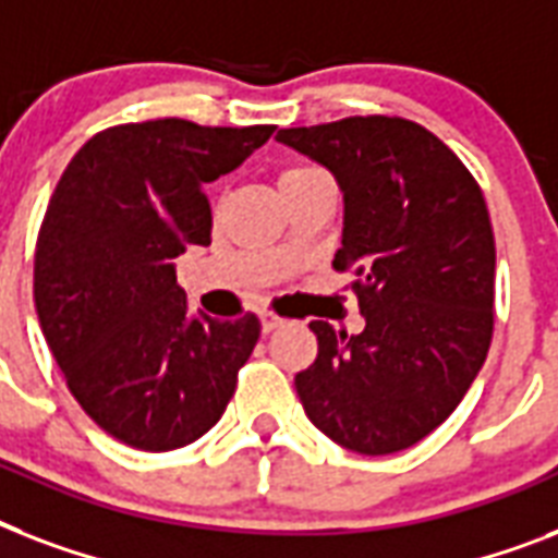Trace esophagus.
Returning a JSON list of instances; mask_svg holds the SVG:
<instances>
[{
  "label": "esophagus",
  "mask_w": 558,
  "mask_h": 558,
  "mask_svg": "<svg viewBox=\"0 0 558 558\" xmlns=\"http://www.w3.org/2000/svg\"><path fill=\"white\" fill-rule=\"evenodd\" d=\"M260 324H263V332H271V330H278L280 324H283V318H280L278 313H271V310H263Z\"/></svg>",
  "instance_id": "1"
}]
</instances>
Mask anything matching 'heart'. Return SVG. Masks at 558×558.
<instances>
[{"mask_svg": "<svg viewBox=\"0 0 558 558\" xmlns=\"http://www.w3.org/2000/svg\"><path fill=\"white\" fill-rule=\"evenodd\" d=\"M310 173H318V168H304V165H301V168H289V170H283V177H280V185H283V182H292V179L310 177Z\"/></svg>", "mask_w": 558, "mask_h": 558, "instance_id": "obj_1", "label": "heart"}]
</instances>
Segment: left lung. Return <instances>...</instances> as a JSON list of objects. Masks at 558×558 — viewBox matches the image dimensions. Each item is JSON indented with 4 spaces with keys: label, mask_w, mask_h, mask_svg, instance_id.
Here are the masks:
<instances>
[{
    "label": "left lung",
    "mask_w": 558,
    "mask_h": 558,
    "mask_svg": "<svg viewBox=\"0 0 558 558\" xmlns=\"http://www.w3.org/2000/svg\"><path fill=\"white\" fill-rule=\"evenodd\" d=\"M332 170L365 330L313 322L318 356L295 376L315 428L359 454H393L446 423L493 341L495 236L481 185L425 126L353 116L280 130Z\"/></svg>",
    "instance_id": "1"
}]
</instances>
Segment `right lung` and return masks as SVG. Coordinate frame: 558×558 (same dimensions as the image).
I'll use <instances>...</instances> for the list:
<instances>
[{"instance_id":"obj_1","label":"right lung","mask_w":558,"mask_h":558,"mask_svg":"<svg viewBox=\"0 0 558 558\" xmlns=\"http://www.w3.org/2000/svg\"><path fill=\"white\" fill-rule=\"evenodd\" d=\"M271 133L185 118L109 126L51 193L34 254L39 327L72 397L133 449L170 451L208 432L260 339L254 313L191 318L173 260L210 243L205 185Z\"/></svg>"}]
</instances>
